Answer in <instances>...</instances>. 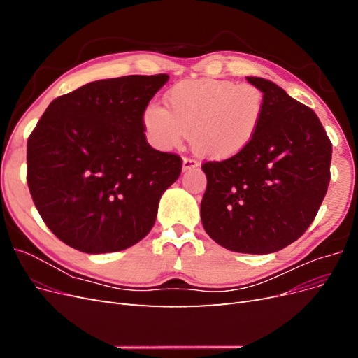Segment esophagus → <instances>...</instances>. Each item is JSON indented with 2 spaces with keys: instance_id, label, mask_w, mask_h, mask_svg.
Returning a JSON list of instances; mask_svg holds the SVG:
<instances>
[{
  "instance_id": "esophagus-1",
  "label": "esophagus",
  "mask_w": 358,
  "mask_h": 358,
  "mask_svg": "<svg viewBox=\"0 0 358 358\" xmlns=\"http://www.w3.org/2000/svg\"><path fill=\"white\" fill-rule=\"evenodd\" d=\"M199 166H200V162H199L197 159H194V158H188V157L183 158V162H182L183 171L191 170V169H196V167H199Z\"/></svg>"
}]
</instances>
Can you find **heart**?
Returning a JSON list of instances; mask_svg holds the SVG:
<instances>
[{
  "label": "heart",
  "mask_w": 358,
  "mask_h": 358,
  "mask_svg": "<svg viewBox=\"0 0 358 358\" xmlns=\"http://www.w3.org/2000/svg\"><path fill=\"white\" fill-rule=\"evenodd\" d=\"M167 110L149 104L142 122L154 146L178 149L191 134L197 154L227 159L252 143L262 127L266 99L251 83L200 79L182 80L167 91Z\"/></svg>",
  "instance_id": "obj_1"
}]
</instances>
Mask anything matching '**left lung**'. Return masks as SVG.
Segmentation results:
<instances>
[{"label":"left lung","mask_w":358,"mask_h":358,"mask_svg":"<svg viewBox=\"0 0 358 358\" xmlns=\"http://www.w3.org/2000/svg\"><path fill=\"white\" fill-rule=\"evenodd\" d=\"M262 90L266 112L239 155L201 166L208 187L200 213L216 243L242 254H270L296 242L315 220L330 182L331 142L318 116L273 82Z\"/></svg>","instance_id":"obj_1"}]
</instances>
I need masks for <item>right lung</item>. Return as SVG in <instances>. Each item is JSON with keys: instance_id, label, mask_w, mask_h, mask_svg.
Instances as JSON below:
<instances>
[{"instance_id": "right-lung-1", "label": "right lung", "mask_w": 358, "mask_h": 358, "mask_svg": "<svg viewBox=\"0 0 358 358\" xmlns=\"http://www.w3.org/2000/svg\"><path fill=\"white\" fill-rule=\"evenodd\" d=\"M167 74L124 76L53 100L27 143V182L59 241L86 254L122 251L152 229L182 158L148 143L143 110Z\"/></svg>"}]
</instances>
